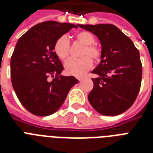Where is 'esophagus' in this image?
Segmentation results:
<instances>
[{
    "instance_id": "1",
    "label": "esophagus",
    "mask_w": 153,
    "mask_h": 153,
    "mask_svg": "<svg viewBox=\"0 0 153 153\" xmlns=\"http://www.w3.org/2000/svg\"><path fill=\"white\" fill-rule=\"evenodd\" d=\"M83 77H79V78H78V79H79V81H82V80H83Z\"/></svg>"
}]
</instances>
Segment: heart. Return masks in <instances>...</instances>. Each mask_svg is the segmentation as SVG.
Masks as SVG:
<instances>
[{"label": "heart", "instance_id": "obj_1", "mask_svg": "<svg viewBox=\"0 0 153 153\" xmlns=\"http://www.w3.org/2000/svg\"><path fill=\"white\" fill-rule=\"evenodd\" d=\"M76 40L83 45L82 49L81 58L69 59L64 64L65 72L69 75L79 76L87 71L93 64L92 59L95 62L99 61L102 57V49L100 47L94 43L95 37L91 32L82 31L78 32L75 36ZM54 52L60 59H66L70 51V44L66 36H62L56 39L54 44Z\"/></svg>", "mask_w": 153, "mask_h": 153}]
</instances>
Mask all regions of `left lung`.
I'll list each match as a JSON object with an SVG mask.
<instances>
[{
	"label": "left lung",
	"instance_id": "obj_1",
	"mask_svg": "<svg viewBox=\"0 0 153 153\" xmlns=\"http://www.w3.org/2000/svg\"><path fill=\"white\" fill-rule=\"evenodd\" d=\"M94 34L102 45V57L92 73L94 87L88 100L96 111L116 116L129 109L140 91L142 65L133 41L118 27L109 24L78 25Z\"/></svg>",
	"mask_w": 153,
	"mask_h": 153
}]
</instances>
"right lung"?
Listing matches in <instances>:
<instances>
[{
	"mask_svg": "<svg viewBox=\"0 0 153 153\" xmlns=\"http://www.w3.org/2000/svg\"><path fill=\"white\" fill-rule=\"evenodd\" d=\"M77 26L45 21L30 28L18 39L11 57V80L23 106L37 116H48L59 109L72 86L74 76L60 75L63 66L54 52V44ZM55 79L48 81L50 76Z\"/></svg>",
	"mask_w": 153,
	"mask_h": 153,
	"instance_id": "right-lung-1",
	"label": "right lung"
}]
</instances>
